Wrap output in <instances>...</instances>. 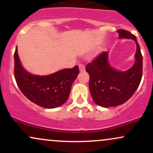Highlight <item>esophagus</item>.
I'll list each match as a JSON object with an SVG mask.
<instances>
[{"instance_id":"esophagus-1","label":"esophagus","mask_w":153,"mask_h":153,"mask_svg":"<svg viewBox=\"0 0 153 153\" xmlns=\"http://www.w3.org/2000/svg\"><path fill=\"white\" fill-rule=\"evenodd\" d=\"M79 71H80V72H83L84 71H85V66H84L83 65H81V64L79 65Z\"/></svg>"}]
</instances>
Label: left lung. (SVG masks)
<instances>
[{
  "label": "left lung",
  "instance_id": "obj_1",
  "mask_svg": "<svg viewBox=\"0 0 153 153\" xmlns=\"http://www.w3.org/2000/svg\"><path fill=\"white\" fill-rule=\"evenodd\" d=\"M119 39L134 40L137 45L134 63L125 71H120L108 62V52L100 54L85 71L89 74V90L95 103L108 108L122 104L134 94L143 76V56L137 37L124 29L117 30Z\"/></svg>",
  "mask_w": 153,
  "mask_h": 153
}]
</instances>
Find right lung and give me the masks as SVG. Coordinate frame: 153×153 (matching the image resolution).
Listing matches in <instances>:
<instances>
[{
  "label": "right lung",
  "mask_w": 153,
  "mask_h": 153,
  "mask_svg": "<svg viewBox=\"0 0 153 153\" xmlns=\"http://www.w3.org/2000/svg\"><path fill=\"white\" fill-rule=\"evenodd\" d=\"M14 62L15 79L19 89L31 102L46 108H57L66 102L72 84L79 74L78 65L47 75L31 74L22 66L17 47Z\"/></svg>",
  "instance_id": "1"
}]
</instances>
